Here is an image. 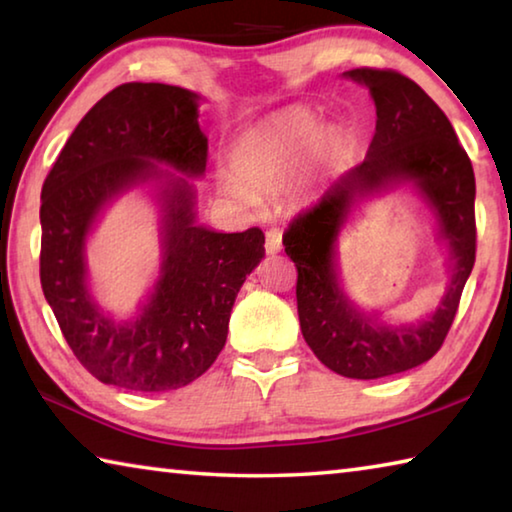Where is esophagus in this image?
Listing matches in <instances>:
<instances>
[{
  "label": "esophagus",
  "instance_id": "1",
  "mask_svg": "<svg viewBox=\"0 0 512 512\" xmlns=\"http://www.w3.org/2000/svg\"><path fill=\"white\" fill-rule=\"evenodd\" d=\"M282 250V232L277 228H271L266 232V253L275 255Z\"/></svg>",
  "mask_w": 512,
  "mask_h": 512
}]
</instances>
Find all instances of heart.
Masks as SVG:
<instances>
[{
  "label": "heart",
  "mask_w": 512,
  "mask_h": 512,
  "mask_svg": "<svg viewBox=\"0 0 512 512\" xmlns=\"http://www.w3.org/2000/svg\"><path fill=\"white\" fill-rule=\"evenodd\" d=\"M318 133V119L307 108H287L275 112L239 137L232 146L230 167L240 180H225V194L246 198L243 187L273 189L289 176L293 164L309 149Z\"/></svg>",
  "instance_id": "obj_1"
}]
</instances>
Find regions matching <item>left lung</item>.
Instances as JSON below:
<instances>
[{"label":"left lung","mask_w":512,"mask_h":512,"mask_svg":"<svg viewBox=\"0 0 512 512\" xmlns=\"http://www.w3.org/2000/svg\"><path fill=\"white\" fill-rule=\"evenodd\" d=\"M377 108L366 160L329 185L284 230L282 244L298 268L296 298L302 336L329 370L350 379H379L411 370L440 350L476 259L474 169L452 124L418 83L395 69H350ZM409 179L439 216L450 244L453 277L439 309L415 326L388 328L363 317L344 298L333 244L361 197Z\"/></svg>","instance_id":"8db88e82"}]
</instances>
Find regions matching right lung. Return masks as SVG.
<instances>
[{"mask_svg":"<svg viewBox=\"0 0 512 512\" xmlns=\"http://www.w3.org/2000/svg\"><path fill=\"white\" fill-rule=\"evenodd\" d=\"M207 164L198 94L164 83H124L69 135L42 185L40 284L65 341L103 384L135 393L176 391L212 366L228 339L230 311L262 262L264 232H214L196 223L189 180ZM164 177L163 268L135 321L117 324L87 291L84 237L112 197Z\"/></svg>","mask_w":512,"mask_h":512,"instance_id":"obj_1","label":"right lung"}]
</instances>
